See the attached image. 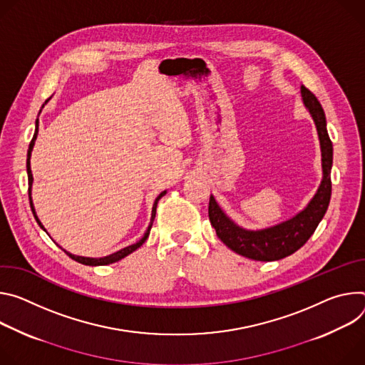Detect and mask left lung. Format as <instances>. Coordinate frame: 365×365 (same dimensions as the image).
<instances>
[{"label":"left lung","mask_w":365,"mask_h":365,"mask_svg":"<svg viewBox=\"0 0 365 365\" xmlns=\"http://www.w3.org/2000/svg\"><path fill=\"white\" fill-rule=\"evenodd\" d=\"M302 100L317 130L322 153V181L307 206L293 217L264 229H245L235 223L217 205L213 195L209 201V219L216 235L233 252L255 261H277L300 250L325 216L332 192L331 170L334 148L327 129V117L317 98L300 87Z\"/></svg>","instance_id":"obj_1"}]
</instances>
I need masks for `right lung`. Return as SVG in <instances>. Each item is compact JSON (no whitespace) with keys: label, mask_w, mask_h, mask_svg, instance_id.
I'll return each instance as SVG.
<instances>
[{"label":"right lung","mask_w":365,"mask_h":365,"mask_svg":"<svg viewBox=\"0 0 365 365\" xmlns=\"http://www.w3.org/2000/svg\"><path fill=\"white\" fill-rule=\"evenodd\" d=\"M51 98H48L46 101H45V104L49 101ZM45 104L42 106V108L45 107ZM42 111V110H40ZM40 111H38V114H40ZM37 133H38V117L36 118V129H34V135H33V139H31V142H30V145H29V150H27V164H26V167H27V177H29V200H30V207H31V212H33V216H34V219H36V222L38 223V226L42 227L45 232H46V229H45V226L42 225V222L38 220V217H37V215H36V210H34V205H33V200H31V185H33V174H31V167H30V158H31V152H33V146H34V142H36V139H37ZM167 194V190L165 191H162L156 198H155V203H153V207H152V216H150V223H149V226H148V229H146V232H145V235L136 242V244H133V245H129V247H126V248H123V250H120V251H117V252H114V254H110V255H107V257H103V258H90V257H79V255H73V254H71V252H68V251H65L62 247H59L61 250H63V252L68 255V257H71L73 261H76V262H79V264H84V265H91V267H97V265H108V264H113V262H117V261H120V259H123L125 257H128L129 254H132V252H135L138 248H140L142 245H143V242L148 239V236H149V232H150V227H152V223H153V219H155V215H156V206H158V201H159V198L162 197V195H165ZM48 233V232H46Z\"/></svg>","instance_id":"obj_1"}]
</instances>
